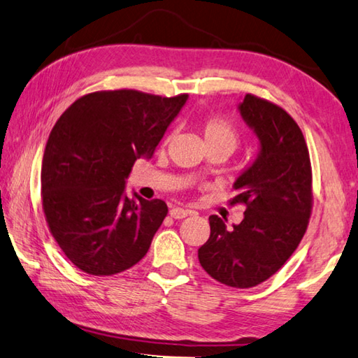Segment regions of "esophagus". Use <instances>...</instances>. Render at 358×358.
Segmentation results:
<instances>
[{"instance_id": "esophagus-1", "label": "esophagus", "mask_w": 358, "mask_h": 358, "mask_svg": "<svg viewBox=\"0 0 358 358\" xmlns=\"http://www.w3.org/2000/svg\"><path fill=\"white\" fill-rule=\"evenodd\" d=\"M189 214H192V210L178 208V206H174V208L169 209V215H171L173 219H184V217H187V215H189Z\"/></svg>"}]
</instances>
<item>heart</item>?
Instances as JSON below:
<instances>
[{
    "instance_id": "1",
    "label": "heart",
    "mask_w": 358,
    "mask_h": 358,
    "mask_svg": "<svg viewBox=\"0 0 358 358\" xmlns=\"http://www.w3.org/2000/svg\"><path fill=\"white\" fill-rule=\"evenodd\" d=\"M200 130L203 134L204 144H206L208 149L220 148V149H225L228 154H231V152L238 148L239 139H241L238 128L234 127L230 120L222 115L206 117V119L201 122ZM169 139H171V136L168 134L162 143L163 148L169 143Z\"/></svg>"
}]
</instances>
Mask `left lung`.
<instances>
[{"mask_svg":"<svg viewBox=\"0 0 358 358\" xmlns=\"http://www.w3.org/2000/svg\"><path fill=\"white\" fill-rule=\"evenodd\" d=\"M239 113L260 139V154L234 182L230 206L243 204L244 219L227 230L210 215L209 239L198 260L210 278L250 289L278 273L306 233L313 210V168L303 131L278 104L248 93Z\"/></svg>","mask_w":358,"mask_h":358,"instance_id":"obj_1","label":"left lung"}]
</instances>
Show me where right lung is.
<instances>
[{
    "instance_id": "right-lung-1",
    "label": "right lung",
    "mask_w": 358,
    "mask_h": 358,
    "mask_svg": "<svg viewBox=\"0 0 358 358\" xmlns=\"http://www.w3.org/2000/svg\"><path fill=\"white\" fill-rule=\"evenodd\" d=\"M187 101L139 90L80 96L45 144L41 196L45 222L66 259L92 276H113L143 259L168 214L162 200L125 195L138 158H150Z\"/></svg>"
}]
</instances>
